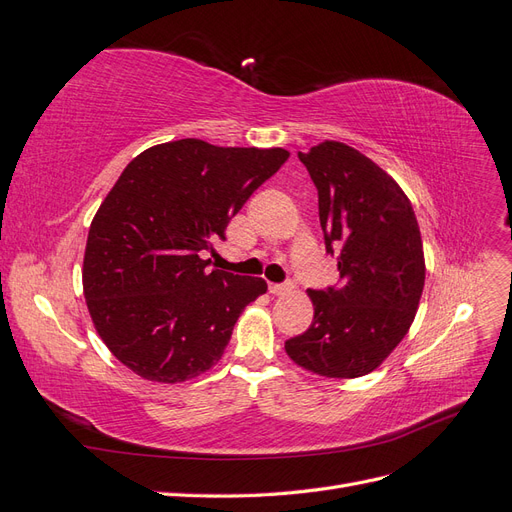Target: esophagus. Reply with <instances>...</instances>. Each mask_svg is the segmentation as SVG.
<instances>
[{
  "label": "esophagus",
  "instance_id": "esophagus-1",
  "mask_svg": "<svg viewBox=\"0 0 512 512\" xmlns=\"http://www.w3.org/2000/svg\"><path fill=\"white\" fill-rule=\"evenodd\" d=\"M292 284H269V292L275 294V297H282V294L292 292Z\"/></svg>",
  "mask_w": 512,
  "mask_h": 512
}]
</instances>
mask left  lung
<instances>
[{"label":"left lung","instance_id":"obj_1","mask_svg":"<svg viewBox=\"0 0 512 512\" xmlns=\"http://www.w3.org/2000/svg\"><path fill=\"white\" fill-rule=\"evenodd\" d=\"M318 190L327 252H339V286L307 290L309 329L286 342L299 367L359 378L382 365L416 316L425 286L423 239L397 181L361 151L324 141L299 151Z\"/></svg>","mask_w":512,"mask_h":512}]
</instances>
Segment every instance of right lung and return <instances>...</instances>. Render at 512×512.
Masks as SVG:
<instances>
[{
	"label": "right lung",
	"mask_w": 512,
	"mask_h": 512,
	"mask_svg": "<svg viewBox=\"0 0 512 512\" xmlns=\"http://www.w3.org/2000/svg\"><path fill=\"white\" fill-rule=\"evenodd\" d=\"M290 153L181 138L123 168L89 226L83 292L106 348L134 374L175 384L205 374L262 277L209 269L230 218Z\"/></svg>",
	"instance_id": "right-lung-1"
}]
</instances>
